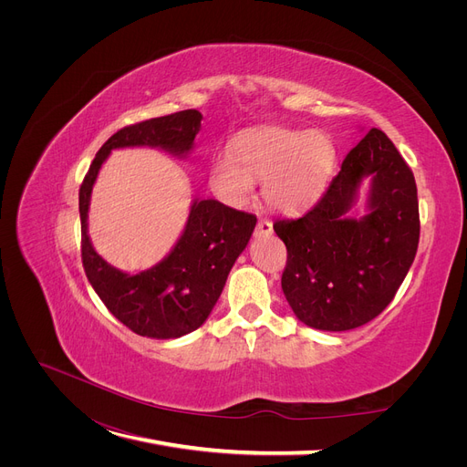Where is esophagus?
<instances>
[{
    "instance_id": "1",
    "label": "esophagus",
    "mask_w": 467,
    "mask_h": 467,
    "mask_svg": "<svg viewBox=\"0 0 467 467\" xmlns=\"http://www.w3.org/2000/svg\"><path fill=\"white\" fill-rule=\"evenodd\" d=\"M268 234H273V223L268 219H259L257 229H255V236L263 238V236H268Z\"/></svg>"
}]
</instances>
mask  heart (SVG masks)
Segmentation results:
<instances>
[{
    "mask_svg": "<svg viewBox=\"0 0 467 467\" xmlns=\"http://www.w3.org/2000/svg\"><path fill=\"white\" fill-rule=\"evenodd\" d=\"M337 162L333 140L320 130L265 127L236 138L229 155L210 166V187L231 206H246L263 182V199L275 212L297 213L324 192Z\"/></svg>",
    "mask_w": 467,
    "mask_h": 467,
    "instance_id": "heart-1",
    "label": "heart"
}]
</instances>
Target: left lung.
Here are the masks:
<instances>
[{
	"instance_id": "left-lung-1",
	"label": "left lung",
	"mask_w": 467,
	"mask_h": 467,
	"mask_svg": "<svg viewBox=\"0 0 467 467\" xmlns=\"http://www.w3.org/2000/svg\"><path fill=\"white\" fill-rule=\"evenodd\" d=\"M370 182L366 213L348 212ZM287 248L284 296L308 327L348 331L394 299L419 248V196L410 168L389 138L371 129L342 161L314 208L275 223Z\"/></svg>"
}]
</instances>
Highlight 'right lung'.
I'll return each instance as SVG.
<instances>
[{
  "label": "right lung",
  "instance_id": "obj_1",
  "mask_svg": "<svg viewBox=\"0 0 467 467\" xmlns=\"http://www.w3.org/2000/svg\"><path fill=\"white\" fill-rule=\"evenodd\" d=\"M202 115L185 109L138 122L113 134L96 153L79 189L81 255L87 278L108 310L129 329L150 338H178L199 329L215 306L238 255L246 250L257 217L213 199H194L171 250L151 268L122 273L92 246L90 194L113 150L151 147L187 159Z\"/></svg>",
  "mask_w": 467,
  "mask_h": 467
}]
</instances>
